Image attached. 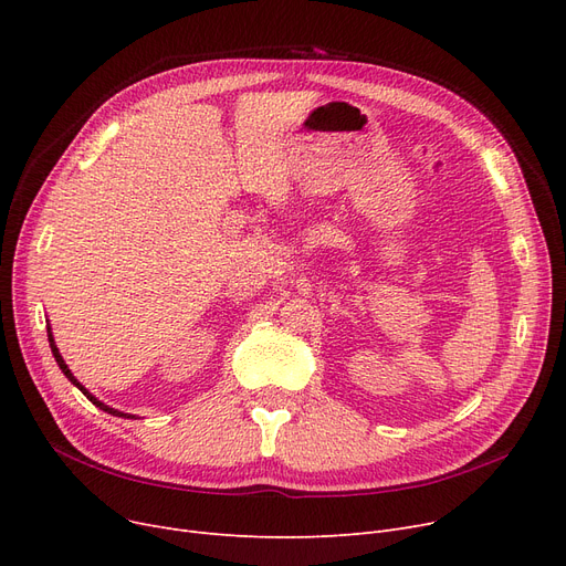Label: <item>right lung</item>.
<instances>
[{
	"label": "right lung",
	"mask_w": 566,
	"mask_h": 566,
	"mask_svg": "<svg viewBox=\"0 0 566 566\" xmlns=\"http://www.w3.org/2000/svg\"><path fill=\"white\" fill-rule=\"evenodd\" d=\"M48 342H50V348H52V355H54V360H56V365H59V369H62L64 371V376L75 385V388L88 399V401H92L96 408H101V410H105V412H109V415H116V418H135V415H128V412H122V410H114V408H109V406H105L103 401H98L92 392H88L86 388H84V385L71 374V369H69V365L64 363V358H62V353H59V348H56V344H54V337H52V333H50V328H48Z\"/></svg>",
	"instance_id": "add662e5"
}]
</instances>
